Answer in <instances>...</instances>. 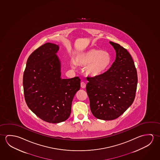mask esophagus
Returning <instances> with one entry per match:
<instances>
[{
  "instance_id": "34e87169",
  "label": "esophagus",
  "mask_w": 160,
  "mask_h": 160,
  "mask_svg": "<svg viewBox=\"0 0 160 160\" xmlns=\"http://www.w3.org/2000/svg\"><path fill=\"white\" fill-rule=\"evenodd\" d=\"M86 86V83L84 82H82L81 83V87L82 88H85Z\"/></svg>"
}]
</instances>
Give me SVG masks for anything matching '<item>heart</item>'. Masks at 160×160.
<instances>
[{
    "label": "heart",
    "mask_w": 160,
    "mask_h": 160,
    "mask_svg": "<svg viewBox=\"0 0 160 160\" xmlns=\"http://www.w3.org/2000/svg\"><path fill=\"white\" fill-rule=\"evenodd\" d=\"M111 61V55L108 52L93 48L78 53L75 61H72L71 66L72 68H75L77 64L85 67L87 75L98 77L104 73Z\"/></svg>",
    "instance_id": "obj_1"
}]
</instances>
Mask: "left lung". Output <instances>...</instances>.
<instances>
[{
    "mask_svg": "<svg viewBox=\"0 0 160 160\" xmlns=\"http://www.w3.org/2000/svg\"><path fill=\"white\" fill-rule=\"evenodd\" d=\"M116 57L111 67L98 77H87L86 91L92 114L98 119L113 120L133 102L137 89V70L127 49L109 42Z\"/></svg>",
    "mask_w": 160,
    "mask_h": 160,
    "instance_id": "8db88e82",
    "label": "left lung"
}]
</instances>
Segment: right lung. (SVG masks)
<instances>
[{
  "mask_svg": "<svg viewBox=\"0 0 160 160\" xmlns=\"http://www.w3.org/2000/svg\"><path fill=\"white\" fill-rule=\"evenodd\" d=\"M58 45L47 43L29 57L23 74L26 103L39 118L58 123L68 118L74 96L81 87L78 77L61 78Z\"/></svg>",
  "mask_w": 160,
  "mask_h": 160,
  "instance_id": "right-lung-1",
  "label": "right lung"
}]
</instances>
